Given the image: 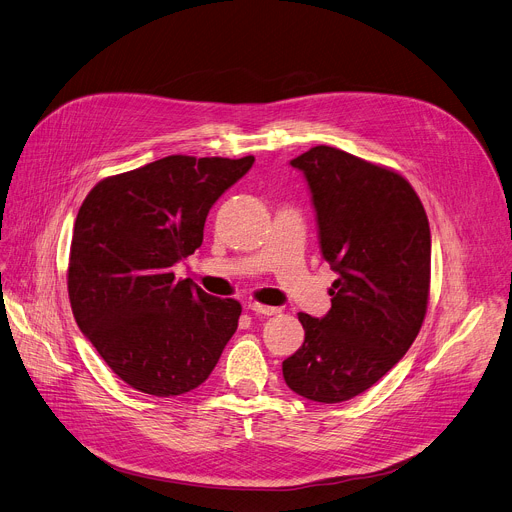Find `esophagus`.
I'll return each instance as SVG.
<instances>
[{
  "mask_svg": "<svg viewBox=\"0 0 512 512\" xmlns=\"http://www.w3.org/2000/svg\"><path fill=\"white\" fill-rule=\"evenodd\" d=\"M249 311L255 315H265V317L280 313V309H276V306H267V304H259V302H249Z\"/></svg>",
  "mask_w": 512,
  "mask_h": 512,
  "instance_id": "esophagus-1",
  "label": "esophagus"
}]
</instances>
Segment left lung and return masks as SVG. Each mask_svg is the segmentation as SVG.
<instances>
[{"mask_svg":"<svg viewBox=\"0 0 512 512\" xmlns=\"http://www.w3.org/2000/svg\"><path fill=\"white\" fill-rule=\"evenodd\" d=\"M309 183L323 259L337 274L331 309L298 313L302 346L282 362L311 401H348L405 356L430 294V226L414 187L391 168L315 146L290 160Z\"/></svg>","mask_w":512,"mask_h":512,"instance_id":"8db88e82","label":"left lung"}]
</instances>
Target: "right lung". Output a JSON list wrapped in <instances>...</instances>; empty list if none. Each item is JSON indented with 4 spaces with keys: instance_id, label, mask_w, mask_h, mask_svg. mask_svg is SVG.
Here are the masks:
<instances>
[{
    "instance_id": "1",
    "label": "right lung",
    "mask_w": 512,
    "mask_h": 512,
    "mask_svg": "<svg viewBox=\"0 0 512 512\" xmlns=\"http://www.w3.org/2000/svg\"><path fill=\"white\" fill-rule=\"evenodd\" d=\"M255 158L166 156L102 179L78 212L67 292L80 331L129 387L183 395L210 377L241 302L175 278L216 199Z\"/></svg>"
}]
</instances>
